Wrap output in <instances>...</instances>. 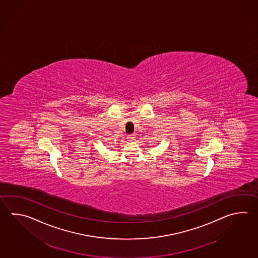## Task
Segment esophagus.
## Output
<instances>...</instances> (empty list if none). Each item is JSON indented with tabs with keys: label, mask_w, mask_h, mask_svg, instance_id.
<instances>
[{
	"label": "esophagus",
	"mask_w": 258,
	"mask_h": 258,
	"mask_svg": "<svg viewBox=\"0 0 258 258\" xmlns=\"http://www.w3.org/2000/svg\"><path fill=\"white\" fill-rule=\"evenodd\" d=\"M126 139H127V141H128V142H134L136 137H135V135H134V134H132V135H128V136L126 137Z\"/></svg>",
	"instance_id": "esophagus-1"
}]
</instances>
